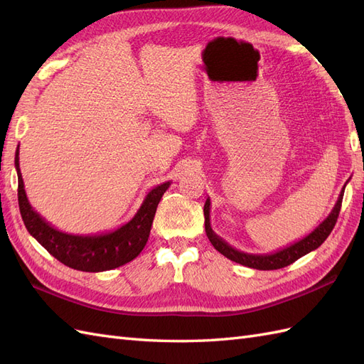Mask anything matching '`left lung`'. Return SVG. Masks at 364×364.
I'll return each mask as SVG.
<instances>
[{
  "mask_svg": "<svg viewBox=\"0 0 364 364\" xmlns=\"http://www.w3.org/2000/svg\"><path fill=\"white\" fill-rule=\"evenodd\" d=\"M348 183V182H346ZM345 183V186H346ZM345 186L341 188L338 199L333 208V211L328 214V217L323 220V222L318 225L314 230H311L310 234L305 235L304 238H301L299 241H294L293 245L279 249L277 252L272 253H262V255H257V253H246L237 250L235 247H232L230 245H228L223 238H220L211 228V222H209V211H211V202L209 199H206L205 206H203V214H205V230L206 235L211 241V245L225 255L226 258H229L230 261H235L241 266H246L250 269H258V270H277V269H282L285 266H290L296 259H299L301 257L310 253L311 250L317 249L321 246L323 241L328 238V235L331 234L333 228L336 226L337 217L340 213L341 208V200H343V193H345Z\"/></svg>",
  "mask_w": 364,
  "mask_h": 364,
  "instance_id": "1",
  "label": "left lung"
}]
</instances>
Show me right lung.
I'll return each mask as SVG.
<instances>
[{"label": "right lung", "mask_w": 364, "mask_h": 364, "mask_svg": "<svg viewBox=\"0 0 364 364\" xmlns=\"http://www.w3.org/2000/svg\"><path fill=\"white\" fill-rule=\"evenodd\" d=\"M15 168L19 211L30 235L65 266L82 272L112 270L135 259L147 243L161 197L171 185V182H164L151 188L136 214L118 229L103 234L75 235L51 226L30 205L19 170V146L15 153Z\"/></svg>", "instance_id": "obj_1"}]
</instances>
